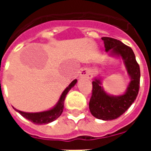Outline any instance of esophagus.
Returning a JSON list of instances; mask_svg holds the SVG:
<instances>
[{
	"mask_svg": "<svg viewBox=\"0 0 151 151\" xmlns=\"http://www.w3.org/2000/svg\"><path fill=\"white\" fill-rule=\"evenodd\" d=\"M80 76L84 77V78H91V75L90 71L87 69H82V71L80 73Z\"/></svg>",
	"mask_w": 151,
	"mask_h": 151,
	"instance_id": "1",
	"label": "esophagus"
}]
</instances>
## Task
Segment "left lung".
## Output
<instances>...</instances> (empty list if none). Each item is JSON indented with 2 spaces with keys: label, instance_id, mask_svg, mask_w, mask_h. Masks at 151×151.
Wrapping results in <instances>:
<instances>
[{
  "label": "left lung",
  "instance_id": "obj_1",
  "mask_svg": "<svg viewBox=\"0 0 151 151\" xmlns=\"http://www.w3.org/2000/svg\"><path fill=\"white\" fill-rule=\"evenodd\" d=\"M106 51L120 55L125 62L131 82L123 95L113 97L106 94L101 86V81L92 82V93L89 102L91 113L102 120H112L122 115L130 107L138 96L140 88V67L130 47L115 38L103 37Z\"/></svg>",
  "mask_w": 151,
  "mask_h": 151
}]
</instances>
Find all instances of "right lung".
<instances>
[{"label": "right lung", "mask_w": 151, "mask_h": 151, "mask_svg": "<svg viewBox=\"0 0 151 151\" xmlns=\"http://www.w3.org/2000/svg\"><path fill=\"white\" fill-rule=\"evenodd\" d=\"M76 82L77 80L75 79L69 84V86L63 92L62 95L60 98V101L57 103V104L54 108H52L51 110H48V111L41 112V113H25V112H22L20 110H17L15 108L14 109L18 113H20L22 116L25 117L26 119L31 121L34 124L41 125V124H47L49 122H53L62 114L63 111L64 101H65L66 94H67L68 91L76 85Z\"/></svg>", "instance_id": "right-lung-1"}]
</instances>
